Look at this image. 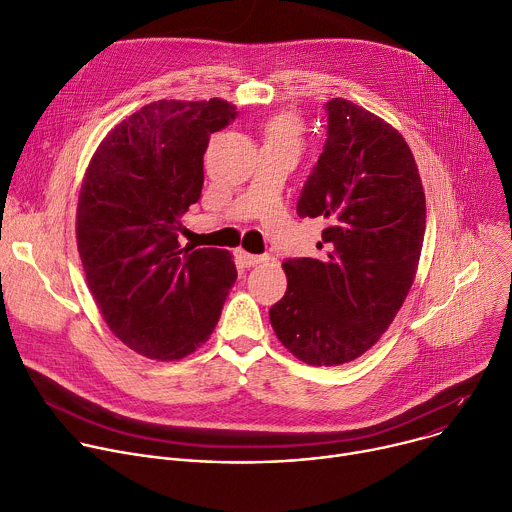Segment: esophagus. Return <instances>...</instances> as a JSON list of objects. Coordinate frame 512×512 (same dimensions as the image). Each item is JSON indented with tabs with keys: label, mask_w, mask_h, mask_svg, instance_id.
Returning a JSON list of instances; mask_svg holds the SVG:
<instances>
[{
	"label": "esophagus",
	"mask_w": 512,
	"mask_h": 512,
	"mask_svg": "<svg viewBox=\"0 0 512 512\" xmlns=\"http://www.w3.org/2000/svg\"><path fill=\"white\" fill-rule=\"evenodd\" d=\"M242 260L244 264L250 268V266H258L262 262L268 260V256H258V254H248V252H242Z\"/></svg>",
	"instance_id": "esophagus-1"
}]
</instances>
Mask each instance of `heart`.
<instances>
[{
	"label": "heart",
	"mask_w": 512,
	"mask_h": 512,
	"mask_svg": "<svg viewBox=\"0 0 512 512\" xmlns=\"http://www.w3.org/2000/svg\"><path fill=\"white\" fill-rule=\"evenodd\" d=\"M262 140V146L287 148L297 154L303 144V124L293 113H280L262 126Z\"/></svg>",
	"instance_id": "heart-1"
}]
</instances>
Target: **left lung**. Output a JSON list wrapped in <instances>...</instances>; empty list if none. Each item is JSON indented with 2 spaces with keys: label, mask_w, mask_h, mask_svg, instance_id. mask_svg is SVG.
<instances>
[{
  "label": "left lung",
  "mask_w": 512,
  "mask_h": 512,
  "mask_svg": "<svg viewBox=\"0 0 512 512\" xmlns=\"http://www.w3.org/2000/svg\"><path fill=\"white\" fill-rule=\"evenodd\" d=\"M327 138L297 201L323 223L319 258H287L289 287L268 311L276 337L311 366L370 350L399 313L425 236V193L405 138L364 107L325 103Z\"/></svg>",
  "instance_id": "8db88e82"
}]
</instances>
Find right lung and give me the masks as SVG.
I'll list each match as a JSON object with an SVG mask.
<instances>
[{
  "instance_id": "obj_1",
  "label": "right lung",
  "mask_w": 512,
  "mask_h": 512,
  "mask_svg": "<svg viewBox=\"0 0 512 512\" xmlns=\"http://www.w3.org/2000/svg\"><path fill=\"white\" fill-rule=\"evenodd\" d=\"M236 116L217 97L148 103L103 138L87 168L77 246L89 291L109 329L152 360L205 344L238 278L225 250L179 244L209 136Z\"/></svg>"
}]
</instances>
